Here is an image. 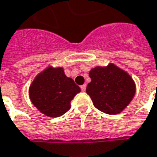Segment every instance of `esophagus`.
I'll return each mask as SVG.
<instances>
[{"instance_id":"1","label":"esophagus","mask_w":157,"mask_h":157,"mask_svg":"<svg viewBox=\"0 0 157 157\" xmlns=\"http://www.w3.org/2000/svg\"><path fill=\"white\" fill-rule=\"evenodd\" d=\"M86 84H84V85L81 86V89H82V92H85V91H86Z\"/></svg>"}]
</instances>
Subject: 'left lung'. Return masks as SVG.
<instances>
[{"mask_svg": "<svg viewBox=\"0 0 157 157\" xmlns=\"http://www.w3.org/2000/svg\"><path fill=\"white\" fill-rule=\"evenodd\" d=\"M89 76L91 82L86 86V94L102 112L117 115L132 101L136 92L135 83L126 71L115 64L94 68Z\"/></svg>", "mask_w": 157, "mask_h": 157, "instance_id": "8db88e82", "label": "left lung"}]
</instances>
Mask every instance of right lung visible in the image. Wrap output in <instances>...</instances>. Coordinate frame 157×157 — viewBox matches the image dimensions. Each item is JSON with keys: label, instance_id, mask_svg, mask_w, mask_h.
Wrapping results in <instances>:
<instances>
[{"label": "right lung", "instance_id": "right-lung-1", "mask_svg": "<svg viewBox=\"0 0 157 157\" xmlns=\"http://www.w3.org/2000/svg\"><path fill=\"white\" fill-rule=\"evenodd\" d=\"M81 92L63 69L52 66L38 74L29 86V98L42 114L59 117L71 109V101Z\"/></svg>", "mask_w": 157, "mask_h": 157}]
</instances>
